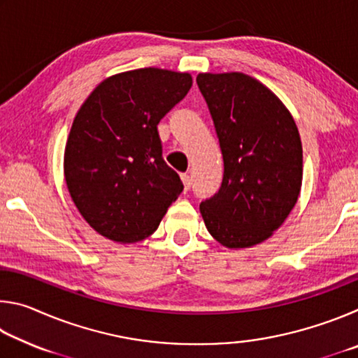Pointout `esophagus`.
I'll list each match as a JSON object with an SVG mask.
<instances>
[{"instance_id":"esophagus-1","label":"esophagus","mask_w":358,"mask_h":358,"mask_svg":"<svg viewBox=\"0 0 358 358\" xmlns=\"http://www.w3.org/2000/svg\"><path fill=\"white\" fill-rule=\"evenodd\" d=\"M181 180H183V185H185V191H189L191 187V177L187 173H181Z\"/></svg>"}]
</instances>
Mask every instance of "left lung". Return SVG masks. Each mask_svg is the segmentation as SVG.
<instances>
[{
	"mask_svg": "<svg viewBox=\"0 0 358 358\" xmlns=\"http://www.w3.org/2000/svg\"><path fill=\"white\" fill-rule=\"evenodd\" d=\"M224 161L220 191L201 203L205 226L227 248L271 237L299 199L303 150L292 115L264 83L241 72L199 74Z\"/></svg>",
	"mask_w": 358,
	"mask_h": 358,
	"instance_id": "8db88e82",
	"label": "left lung"
}]
</instances>
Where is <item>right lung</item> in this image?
Here are the masks:
<instances>
[{"label": "right lung", "mask_w": 358, "mask_h": 358, "mask_svg": "<svg viewBox=\"0 0 358 358\" xmlns=\"http://www.w3.org/2000/svg\"><path fill=\"white\" fill-rule=\"evenodd\" d=\"M192 87L187 72L143 68L106 78L77 112L64 150L76 207L102 237H150L183 191L162 159L157 124Z\"/></svg>", "instance_id": "add662e5"}]
</instances>
